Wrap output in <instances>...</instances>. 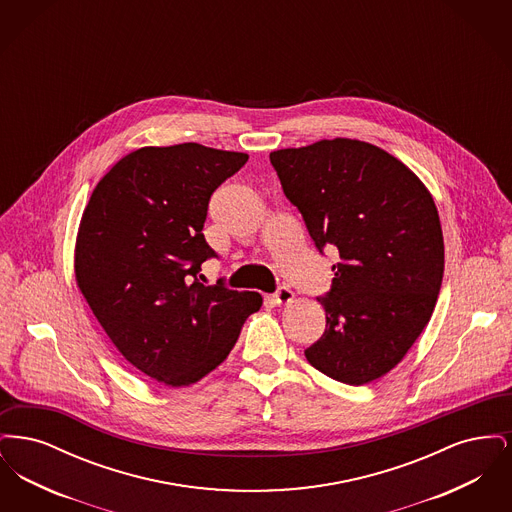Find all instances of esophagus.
Instances as JSON below:
<instances>
[{
  "label": "esophagus",
  "mask_w": 512,
  "mask_h": 512,
  "mask_svg": "<svg viewBox=\"0 0 512 512\" xmlns=\"http://www.w3.org/2000/svg\"><path fill=\"white\" fill-rule=\"evenodd\" d=\"M292 290L288 288V286H280L276 292L272 293V301L276 303V305H286V303H292L293 301Z\"/></svg>",
  "instance_id": "obj_1"
}]
</instances>
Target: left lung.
Masks as SVG:
<instances>
[{
  "label": "left lung",
  "mask_w": 512,
  "mask_h": 512,
  "mask_svg": "<svg viewBox=\"0 0 512 512\" xmlns=\"http://www.w3.org/2000/svg\"><path fill=\"white\" fill-rule=\"evenodd\" d=\"M270 163L318 251L340 253L318 297L326 330L305 357L338 382L368 384L401 363L434 313L443 278L434 197L399 159L359 140L278 149Z\"/></svg>",
  "instance_id": "1"
}]
</instances>
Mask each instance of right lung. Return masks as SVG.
I'll use <instances>...</instances> for the list:
<instances>
[{"mask_svg":"<svg viewBox=\"0 0 512 512\" xmlns=\"http://www.w3.org/2000/svg\"><path fill=\"white\" fill-rule=\"evenodd\" d=\"M249 155L201 144L142 147L107 172L82 213L76 284L122 357L182 388L228 357L257 292L203 286L209 199Z\"/></svg>","mask_w":512,"mask_h":512,"instance_id":"obj_1","label":"right lung"}]
</instances>
